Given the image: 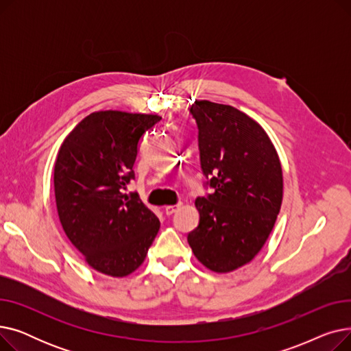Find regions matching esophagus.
Here are the masks:
<instances>
[{"label": "esophagus", "mask_w": 351, "mask_h": 351, "mask_svg": "<svg viewBox=\"0 0 351 351\" xmlns=\"http://www.w3.org/2000/svg\"><path fill=\"white\" fill-rule=\"evenodd\" d=\"M179 208H180V205H169V206L165 208V213L166 215H173Z\"/></svg>", "instance_id": "1"}]
</instances>
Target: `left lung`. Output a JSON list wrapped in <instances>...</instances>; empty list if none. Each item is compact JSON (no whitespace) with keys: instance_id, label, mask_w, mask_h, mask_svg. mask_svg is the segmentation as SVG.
Returning <instances> with one entry per match:
<instances>
[{"instance_id":"left-lung-1","label":"left lung","mask_w":351,"mask_h":351,"mask_svg":"<svg viewBox=\"0 0 351 351\" xmlns=\"http://www.w3.org/2000/svg\"><path fill=\"white\" fill-rule=\"evenodd\" d=\"M200 165L209 185L188 234L196 259L216 273L252 262L273 230L283 199L282 163L265 129L230 105L195 101Z\"/></svg>"}]
</instances>
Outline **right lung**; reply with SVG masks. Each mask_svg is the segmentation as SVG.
<instances>
[{"mask_svg": "<svg viewBox=\"0 0 351 351\" xmlns=\"http://www.w3.org/2000/svg\"><path fill=\"white\" fill-rule=\"evenodd\" d=\"M159 115L99 110L64 139L53 168V191L62 229L94 270L125 278L145 261L160 228L136 193L138 142Z\"/></svg>", "mask_w": 351, "mask_h": 351, "instance_id": "right-lung-1", "label": "right lung"}]
</instances>
